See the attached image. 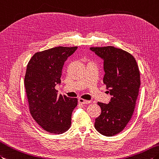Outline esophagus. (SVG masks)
I'll return each instance as SVG.
<instances>
[{
    "label": "esophagus",
    "instance_id": "obj_1",
    "mask_svg": "<svg viewBox=\"0 0 159 159\" xmlns=\"http://www.w3.org/2000/svg\"><path fill=\"white\" fill-rule=\"evenodd\" d=\"M79 104H90L91 101L85 100V99H82V98H79Z\"/></svg>",
    "mask_w": 159,
    "mask_h": 159
}]
</instances>
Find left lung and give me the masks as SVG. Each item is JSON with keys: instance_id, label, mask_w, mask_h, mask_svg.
<instances>
[{"instance_id": "left-lung-1", "label": "left lung", "mask_w": 159, "mask_h": 159, "mask_svg": "<svg viewBox=\"0 0 159 159\" xmlns=\"http://www.w3.org/2000/svg\"><path fill=\"white\" fill-rule=\"evenodd\" d=\"M104 60V83L112 98L108 104L98 102L101 114L95 119L99 134L111 137L124 129L134 112L140 86L139 70L133 55L112 46L90 47Z\"/></svg>"}]
</instances>
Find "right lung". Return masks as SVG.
Masks as SVG:
<instances>
[{
    "instance_id": "right-lung-1",
    "label": "right lung",
    "mask_w": 159,
    "mask_h": 159,
    "mask_svg": "<svg viewBox=\"0 0 159 159\" xmlns=\"http://www.w3.org/2000/svg\"><path fill=\"white\" fill-rule=\"evenodd\" d=\"M78 47H56L34 54L27 65L24 85L34 120L50 134H61L71 126L76 98L57 95L65 61Z\"/></svg>"
}]
</instances>
